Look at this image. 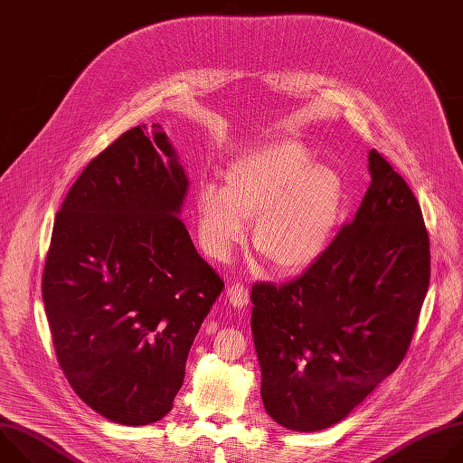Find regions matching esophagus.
<instances>
[{"label": "esophagus", "instance_id": "esophagus-1", "mask_svg": "<svg viewBox=\"0 0 463 463\" xmlns=\"http://www.w3.org/2000/svg\"><path fill=\"white\" fill-rule=\"evenodd\" d=\"M227 295H229L232 306H236V307H245L249 302V288L243 282L231 284L227 289Z\"/></svg>", "mask_w": 463, "mask_h": 463}]
</instances>
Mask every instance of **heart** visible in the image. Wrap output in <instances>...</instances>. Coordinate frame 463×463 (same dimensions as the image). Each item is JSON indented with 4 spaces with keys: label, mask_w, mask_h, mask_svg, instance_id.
Instances as JSON below:
<instances>
[{
    "label": "heart",
    "mask_w": 463,
    "mask_h": 463,
    "mask_svg": "<svg viewBox=\"0 0 463 463\" xmlns=\"http://www.w3.org/2000/svg\"><path fill=\"white\" fill-rule=\"evenodd\" d=\"M205 250L223 258L254 222L256 254L279 273L300 271L332 241L345 207L341 174L298 141H277L234 159L225 186L202 183L195 194Z\"/></svg>",
    "instance_id": "b5f03b06"
}]
</instances>
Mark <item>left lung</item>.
Wrapping results in <instances>:
<instances>
[{"mask_svg": "<svg viewBox=\"0 0 463 463\" xmlns=\"http://www.w3.org/2000/svg\"><path fill=\"white\" fill-rule=\"evenodd\" d=\"M368 168L352 223L300 277L250 291L263 407L289 430L339 423L402 364L429 289L416 195L377 150Z\"/></svg>", "mask_w": 463, "mask_h": 463, "instance_id": "obj_1", "label": "left lung"}]
</instances>
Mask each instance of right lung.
Wrapping results in <instances>:
<instances>
[{
    "mask_svg": "<svg viewBox=\"0 0 463 463\" xmlns=\"http://www.w3.org/2000/svg\"><path fill=\"white\" fill-rule=\"evenodd\" d=\"M188 179L159 124L136 126L84 168L54 218L42 295L58 364L120 425L172 409L223 280L179 211Z\"/></svg>",
    "mask_w": 463,
    "mask_h": 463,
    "instance_id": "add662e5",
    "label": "right lung"
}]
</instances>
